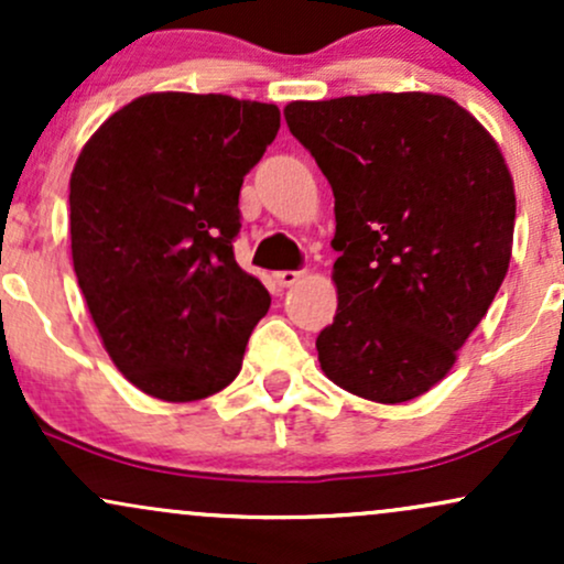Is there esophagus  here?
Instances as JSON below:
<instances>
[{"label":"esophagus","mask_w":564,"mask_h":564,"mask_svg":"<svg viewBox=\"0 0 564 564\" xmlns=\"http://www.w3.org/2000/svg\"><path fill=\"white\" fill-rule=\"evenodd\" d=\"M273 278H275L278 286L289 289V286H294L296 281H302L304 273H300V270H278V273H273Z\"/></svg>","instance_id":"esophagus-1"}]
</instances>
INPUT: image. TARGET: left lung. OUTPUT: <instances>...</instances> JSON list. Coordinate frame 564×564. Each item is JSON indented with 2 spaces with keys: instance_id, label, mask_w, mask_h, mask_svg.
<instances>
[{
  "instance_id": "left-lung-1",
  "label": "left lung",
  "mask_w": 564,
  "mask_h": 564,
  "mask_svg": "<svg viewBox=\"0 0 564 564\" xmlns=\"http://www.w3.org/2000/svg\"><path fill=\"white\" fill-rule=\"evenodd\" d=\"M283 116L334 191L323 373L373 403L430 392L507 278L517 198L501 148L432 93L294 100Z\"/></svg>"
}]
</instances>
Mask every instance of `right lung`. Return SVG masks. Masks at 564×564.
Returning a JSON list of instances; mask_svg holds the SVG:
<instances>
[{
    "instance_id": "1",
    "label": "right lung",
    "mask_w": 564,
    "mask_h": 564,
    "mask_svg": "<svg viewBox=\"0 0 564 564\" xmlns=\"http://www.w3.org/2000/svg\"><path fill=\"white\" fill-rule=\"evenodd\" d=\"M273 102L151 93L108 116L70 172V257L108 358L138 390L193 403L230 384L270 294L232 257L243 174Z\"/></svg>"
}]
</instances>
